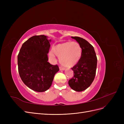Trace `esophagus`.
Here are the masks:
<instances>
[{
	"label": "esophagus",
	"instance_id": "1",
	"mask_svg": "<svg viewBox=\"0 0 124 124\" xmlns=\"http://www.w3.org/2000/svg\"><path fill=\"white\" fill-rule=\"evenodd\" d=\"M59 69H60V70H64L65 68H63V67H60Z\"/></svg>",
	"mask_w": 124,
	"mask_h": 124
}]
</instances>
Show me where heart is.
<instances>
[{"label": "heart", "mask_w": 124, "mask_h": 124, "mask_svg": "<svg viewBox=\"0 0 124 124\" xmlns=\"http://www.w3.org/2000/svg\"><path fill=\"white\" fill-rule=\"evenodd\" d=\"M82 50L80 44L77 42H66L59 44L52 48L49 57L55 61V54L59 58L60 62L65 67L76 65L82 56Z\"/></svg>", "instance_id": "1"}]
</instances>
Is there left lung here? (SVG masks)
<instances>
[{
	"label": "left lung",
	"mask_w": 124,
	"mask_h": 124,
	"mask_svg": "<svg viewBox=\"0 0 124 124\" xmlns=\"http://www.w3.org/2000/svg\"><path fill=\"white\" fill-rule=\"evenodd\" d=\"M80 44L82 54L78 62L73 67L74 76L69 80L70 87L76 92L87 89L94 80L97 58L93 47L86 40L78 37H71Z\"/></svg>",
	"instance_id": "1"
}]
</instances>
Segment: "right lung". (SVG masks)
Masks as SVG:
<instances>
[{"label":"right lung","mask_w":124,"mask_h":124,"mask_svg":"<svg viewBox=\"0 0 124 124\" xmlns=\"http://www.w3.org/2000/svg\"><path fill=\"white\" fill-rule=\"evenodd\" d=\"M51 40L44 35L31 37L23 44L17 56L18 70L23 83L33 91L49 89L58 66L48 62Z\"/></svg>","instance_id":"obj_1"}]
</instances>
